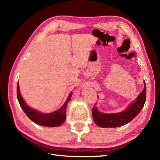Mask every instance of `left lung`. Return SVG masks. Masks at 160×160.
<instances>
[{"label":"left lung","instance_id":"obj_1","mask_svg":"<svg viewBox=\"0 0 160 160\" xmlns=\"http://www.w3.org/2000/svg\"><path fill=\"white\" fill-rule=\"evenodd\" d=\"M144 89L139 95L136 101L131 104L128 109L118 113H100L95 106L92 109V115L94 122L101 128H114L122 126L130 122L139 113L143 108L146 99V85L144 82Z\"/></svg>","mask_w":160,"mask_h":160}]
</instances>
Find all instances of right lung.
<instances>
[{
  "label": "right lung",
  "instance_id": "1",
  "mask_svg": "<svg viewBox=\"0 0 160 160\" xmlns=\"http://www.w3.org/2000/svg\"><path fill=\"white\" fill-rule=\"evenodd\" d=\"M17 99L21 107L25 113L27 115V117L32 120L33 122L42 125V126L56 127L59 126L65 122L66 118V108L72 96V92L70 93L69 98L66 100L65 103L62 105V107L59 110L51 113H41L28 107L21 95L18 83L17 84Z\"/></svg>",
  "mask_w": 160,
  "mask_h": 160
}]
</instances>
